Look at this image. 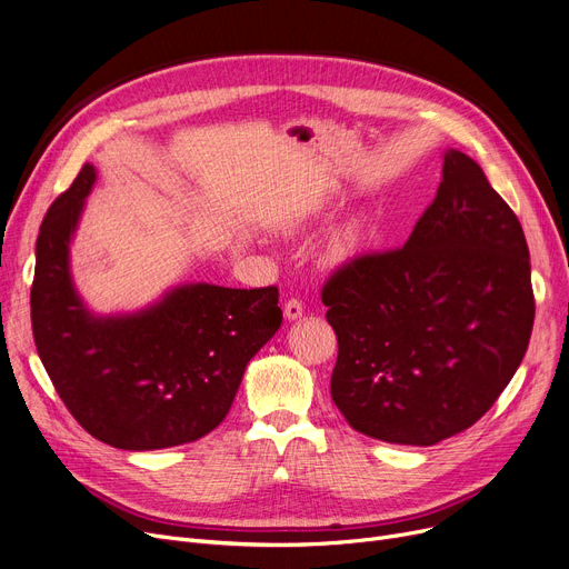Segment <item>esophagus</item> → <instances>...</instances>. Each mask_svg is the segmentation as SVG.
Segmentation results:
<instances>
[{"label":"esophagus","mask_w":569,"mask_h":569,"mask_svg":"<svg viewBox=\"0 0 569 569\" xmlns=\"http://www.w3.org/2000/svg\"><path fill=\"white\" fill-rule=\"evenodd\" d=\"M302 311H305V307H302V302L300 300H288L286 302V307H283V316H286V320H297V318H302Z\"/></svg>","instance_id":"esophagus-1"}]
</instances>
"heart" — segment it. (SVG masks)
Here are the masks:
<instances>
[{
  "mask_svg": "<svg viewBox=\"0 0 569 569\" xmlns=\"http://www.w3.org/2000/svg\"><path fill=\"white\" fill-rule=\"evenodd\" d=\"M313 221H305L297 228V232H302L311 226ZM367 234H369V214L365 212H355L350 217H346L335 232L327 237V242L322 247V258L330 262V264H341L348 262L350 258H355L357 253L362 251L365 242H367Z\"/></svg>",
  "mask_w": 569,
  "mask_h": 569,
  "instance_id": "b5f03b06",
  "label": "heart"
}]
</instances>
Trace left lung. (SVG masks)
Returning a JSON list of instances; mask_svg holds the SVG:
<instances>
[{
    "mask_svg": "<svg viewBox=\"0 0 569 569\" xmlns=\"http://www.w3.org/2000/svg\"><path fill=\"white\" fill-rule=\"evenodd\" d=\"M339 339L332 401L395 445L472 427L517 373L535 320L521 223L459 149L403 249L355 258L322 288Z\"/></svg>",
    "mask_w": 569,
    "mask_h": 569,
    "instance_id": "8db88e82",
    "label": "left lung"
}]
</instances>
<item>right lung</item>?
Returning <instances> with one entry per match:
<instances>
[{"label":"right lung","instance_id":"obj_1","mask_svg":"<svg viewBox=\"0 0 569 569\" xmlns=\"http://www.w3.org/2000/svg\"><path fill=\"white\" fill-rule=\"evenodd\" d=\"M97 182L84 163L41 223L32 330L78 425L119 450H163L214 431L251 357L281 327L279 290L184 283L136 313L97 316L71 277V239Z\"/></svg>","mask_w":569,"mask_h":569}]
</instances>
